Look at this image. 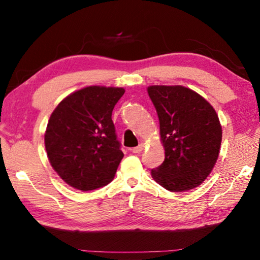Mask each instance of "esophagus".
Here are the masks:
<instances>
[{
	"label": "esophagus",
	"instance_id": "esophagus-1",
	"mask_svg": "<svg viewBox=\"0 0 260 260\" xmlns=\"http://www.w3.org/2000/svg\"><path fill=\"white\" fill-rule=\"evenodd\" d=\"M144 149V144L143 143H140L138 147H135V148H133L132 149V151H133L134 153H140L141 151H142Z\"/></svg>",
	"mask_w": 260,
	"mask_h": 260
}]
</instances>
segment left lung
Returning <instances> with one entry per match:
<instances>
[{
  "instance_id": "left-lung-1",
  "label": "left lung",
  "mask_w": 260,
  "mask_h": 260,
  "mask_svg": "<svg viewBox=\"0 0 260 260\" xmlns=\"http://www.w3.org/2000/svg\"><path fill=\"white\" fill-rule=\"evenodd\" d=\"M159 119L165 159L151 177L170 191H187L209 177L218 159L222 128L203 96L183 86L147 88Z\"/></svg>"
}]
</instances>
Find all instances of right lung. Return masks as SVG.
I'll return each instance as SVG.
<instances>
[{
	"instance_id": "obj_1",
	"label": "right lung",
	"mask_w": 260,
	"mask_h": 260,
	"mask_svg": "<svg viewBox=\"0 0 260 260\" xmlns=\"http://www.w3.org/2000/svg\"><path fill=\"white\" fill-rule=\"evenodd\" d=\"M121 87L88 86L57 105L48 120L45 146L55 172L82 191L107 186L124 157L112 121Z\"/></svg>"
}]
</instances>
